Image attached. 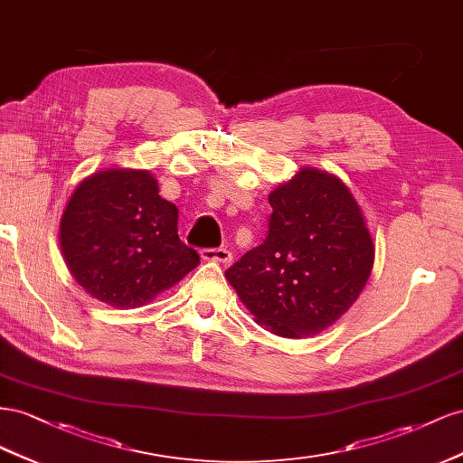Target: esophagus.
Segmentation results:
<instances>
[{
    "label": "esophagus",
    "mask_w": 463,
    "mask_h": 463,
    "mask_svg": "<svg viewBox=\"0 0 463 463\" xmlns=\"http://www.w3.org/2000/svg\"><path fill=\"white\" fill-rule=\"evenodd\" d=\"M202 260L231 263L232 261V252L227 248H205V250H202Z\"/></svg>",
    "instance_id": "obj_1"
}]
</instances>
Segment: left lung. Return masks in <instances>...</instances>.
Listing matches in <instances>:
<instances>
[{
  "label": "left lung",
  "mask_w": 463,
  "mask_h": 463,
  "mask_svg": "<svg viewBox=\"0 0 463 463\" xmlns=\"http://www.w3.org/2000/svg\"><path fill=\"white\" fill-rule=\"evenodd\" d=\"M266 241L224 271L242 305L268 332L322 334L359 298L374 263L373 236L345 182L300 168L269 194Z\"/></svg>",
  "instance_id": "1"
}]
</instances>
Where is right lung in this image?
Listing matches in <instances>:
<instances>
[{"instance_id":"obj_1","label":"right lung","mask_w":463,"mask_h":463,"mask_svg":"<svg viewBox=\"0 0 463 463\" xmlns=\"http://www.w3.org/2000/svg\"><path fill=\"white\" fill-rule=\"evenodd\" d=\"M73 279L112 308H139L175 287L200 256L178 239V209L149 170L107 168L75 188L60 221Z\"/></svg>"}]
</instances>
